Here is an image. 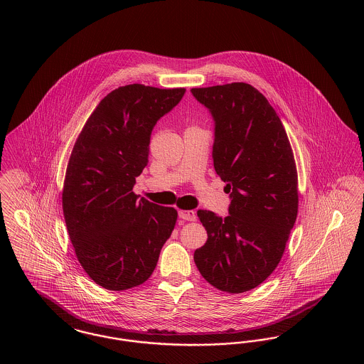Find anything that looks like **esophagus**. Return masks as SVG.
<instances>
[{"label": "esophagus", "mask_w": 364, "mask_h": 364, "mask_svg": "<svg viewBox=\"0 0 364 364\" xmlns=\"http://www.w3.org/2000/svg\"><path fill=\"white\" fill-rule=\"evenodd\" d=\"M178 217L186 221H196V213L193 210H180Z\"/></svg>", "instance_id": "34e87169"}]
</instances>
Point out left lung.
<instances>
[{
    "instance_id": "obj_1",
    "label": "left lung",
    "mask_w": 364,
    "mask_h": 364,
    "mask_svg": "<svg viewBox=\"0 0 364 364\" xmlns=\"http://www.w3.org/2000/svg\"><path fill=\"white\" fill-rule=\"evenodd\" d=\"M214 122L213 162L225 181L229 215L199 210L208 242L193 260L220 291L254 289L277 267L297 215V174L282 122L247 83L192 88Z\"/></svg>"
}]
</instances>
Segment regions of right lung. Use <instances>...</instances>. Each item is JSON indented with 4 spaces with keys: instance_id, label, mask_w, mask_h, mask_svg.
<instances>
[{
    "instance_id": "1",
    "label": "right lung",
    "mask_w": 364,
    "mask_h": 364,
    "mask_svg": "<svg viewBox=\"0 0 364 364\" xmlns=\"http://www.w3.org/2000/svg\"><path fill=\"white\" fill-rule=\"evenodd\" d=\"M186 88L128 85L109 92L88 117L70 154L63 210L76 257L95 284L125 291L147 281L177 211L134 193L149 162L156 122Z\"/></svg>"
}]
</instances>
